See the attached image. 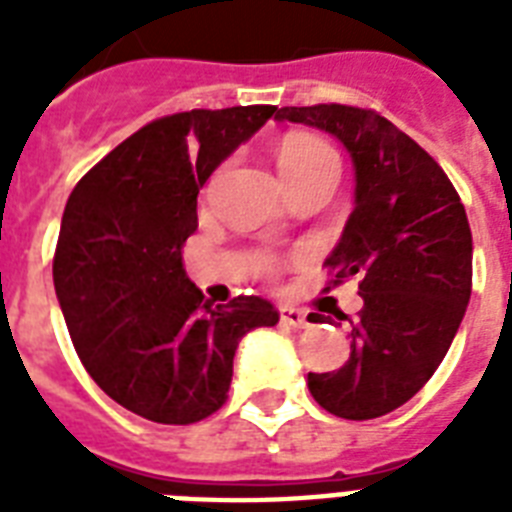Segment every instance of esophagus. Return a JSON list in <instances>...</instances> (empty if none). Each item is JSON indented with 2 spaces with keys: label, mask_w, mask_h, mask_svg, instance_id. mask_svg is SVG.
<instances>
[{
  "label": "esophagus",
  "mask_w": 512,
  "mask_h": 512,
  "mask_svg": "<svg viewBox=\"0 0 512 512\" xmlns=\"http://www.w3.org/2000/svg\"><path fill=\"white\" fill-rule=\"evenodd\" d=\"M279 313H281V324H287V327H295V329L308 327V316H305V311L295 308V305H281Z\"/></svg>",
  "instance_id": "34e87169"
}]
</instances>
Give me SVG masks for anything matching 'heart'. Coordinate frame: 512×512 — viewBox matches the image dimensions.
I'll return each mask as SVG.
<instances>
[{"label": "heart", "mask_w": 512, "mask_h": 512, "mask_svg": "<svg viewBox=\"0 0 512 512\" xmlns=\"http://www.w3.org/2000/svg\"><path fill=\"white\" fill-rule=\"evenodd\" d=\"M327 162H337L335 151L321 138L303 135V132L287 135L276 148V164H279V172L284 180L303 175V172Z\"/></svg>", "instance_id": "b5f03b06"}]
</instances>
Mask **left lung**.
Here are the masks:
<instances>
[{
    "instance_id": "left-lung-1",
    "label": "left lung",
    "mask_w": 512,
    "mask_h": 512,
    "mask_svg": "<svg viewBox=\"0 0 512 512\" xmlns=\"http://www.w3.org/2000/svg\"><path fill=\"white\" fill-rule=\"evenodd\" d=\"M276 122L335 135L356 170V207L324 265L335 284L356 276L364 308L345 366L311 372L308 388L337 417L374 420L433 377L460 329L473 284L468 215L436 159L385 116L321 103L281 108Z\"/></svg>"
}]
</instances>
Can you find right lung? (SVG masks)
I'll list each match as a JSON object with an SVG mask.
<instances>
[{
  "label": "right lung",
  "mask_w": 512,
  "mask_h": 512,
  "mask_svg": "<svg viewBox=\"0 0 512 512\" xmlns=\"http://www.w3.org/2000/svg\"><path fill=\"white\" fill-rule=\"evenodd\" d=\"M276 106L193 108L140 127L76 183L52 281L98 388L162 425H191L228 398L239 340L279 311L255 295L215 305L185 276V239L207 177Z\"/></svg>",
  "instance_id": "1"
}]
</instances>
